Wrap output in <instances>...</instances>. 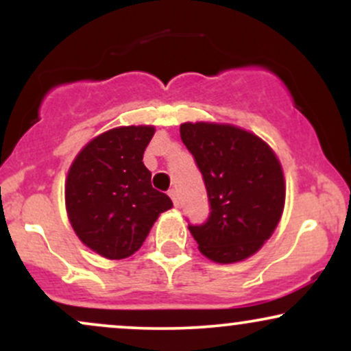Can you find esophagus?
<instances>
[{
	"label": "esophagus",
	"instance_id": "obj_1",
	"mask_svg": "<svg viewBox=\"0 0 351 351\" xmlns=\"http://www.w3.org/2000/svg\"><path fill=\"white\" fill-rule=\"evenodd\" d=\"M168 195H170V198L173 199V204H175L176 208L180 206V201H178V191H176V189H170V191H168Z\"/></svg>",
	"mask_w": 351,
	"mask_h": 351
}]
</instances>
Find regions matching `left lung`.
<instances>
[{"label":"left lung","mask_w":351,"mask_h":351,"mask_svg":"<svg viewBox=\"0 0 351 351\" xmlns=\"http://www.w3.org/2000/svg\"><path fill=\"white\" fill-rule=\"evenodd\" d=\"M183 143L195 156L209 199V216L189 224L208 259L232 264L263 247L279 224L285 181L276 153L259 136L228 123H181Z\"/></svg>","instance_id":"left-lung-1"}]
</instances>
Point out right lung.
I'll return each instance as SVG.
<instances>
[{"label":"right lung","mask_w":351,"mask_h":351,"mask_svg":"<svg viewBox=\"0 0 351 351\" xmlns=\"http://www.w3.org/2000/svg\"><path fill=\"white\" fill-rule=\"evenodd\" d=\"M150 125L112 128L88 142L66 181L71 226L87 247L107 259H125L142 247L158 216L173 206L152 186L143 153Z\"/></svg>","instance_id":"right-lung-1"}]
</instances>
